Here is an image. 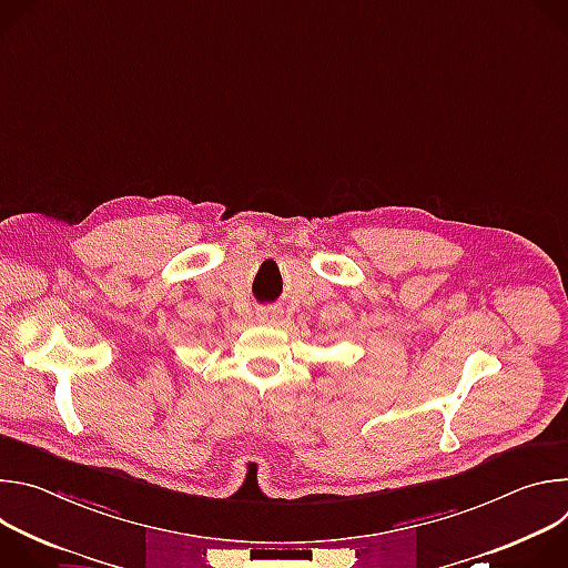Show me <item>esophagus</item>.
Returning <instances> with one entry per match:
<instances>
[{
    "mask_svg": "<svg viewBox=\"0 0 568 568\" xmlns=\"http://www.w3.org/2000/svg\"><path fill=\"white\" fill-rule=\"evenodd\" d=\"M256 318H258L261 323H272V321L278 318V310H276V307H263V310H258Z\"/></svg>",
    "mask_w": 568,
    "mask_h": 568,
    "instance_id": "1",
    "label": "esophagus"
}]
</instances>
